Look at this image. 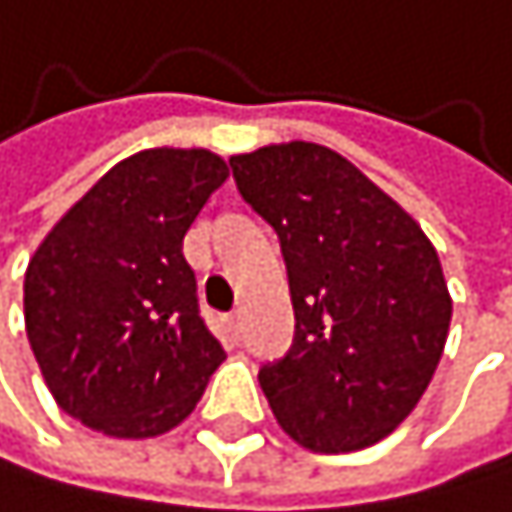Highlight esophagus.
<instances>
[{
  "instance_id": "esophagus-1",
  "label": "esophagus",
  "mask_w": 512,
  "mask_h": 512,
  "mask_svg": "<svg viewBox=\"0 0 512 512\" xmlns=\"http://www.w3.org/2000/svg\"><path fill=\"white\" fill-rule=\"evenodd\" d=\"M226 332H230L233 339H239V332H242V317H239V314H230V317H226Z\"/></svg>"
}]
</instances>
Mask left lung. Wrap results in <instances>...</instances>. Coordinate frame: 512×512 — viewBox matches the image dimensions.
<instances>
[{
    "label": "left lung",
    "instance_id": "1",
    "mask_svg": "<svg viewBox=\"0 0 512 512\" xmlns=\"http://www.w3.org/2000/svg\"><path fill=\"white\" fill-rule=\"evenodd\" d=\"M242 198L279 236L292 348L258 379L279 426L317 454L370 448L423 398L451 295L416 220L317 142L230 158Z\"/></svg>",
    "mask_w": 512,
    "mask_h": 512
}]
</instances>
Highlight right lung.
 I'll list each match as a JSON object with an SVG mask.
<instances>
[{
  "mask_svg": "<svg viewBox=\"0 0 512 512\" xmlns=\"http://www.w3.org/2000/svg\"><path fill=\"white\" fill-rule=\"evenodd\" d=\"M205 149L114 164L36 248L27 339L58 407L114 438H152L195 410L223 345L198 311L183 239L226 183Z\"/></svg>",
  "mask_w": 512,
  "mask_h": 512,
  "instance_id": "add662e5",
  "label": "right lung"
}]
</instances>
